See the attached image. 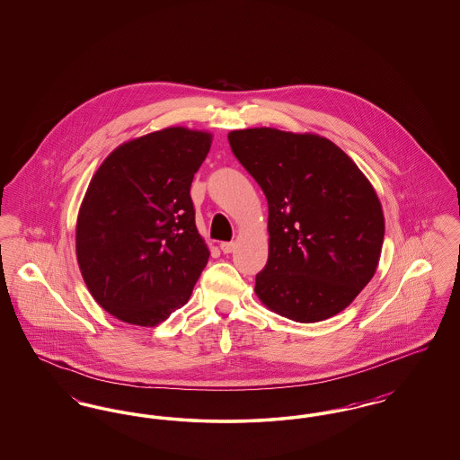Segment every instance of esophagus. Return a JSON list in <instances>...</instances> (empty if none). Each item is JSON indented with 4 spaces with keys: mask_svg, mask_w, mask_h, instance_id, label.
I'll list each match as a JSON object with an SVG mask.
<instances>
[{
    "mask_svg": "<svg viewBox=\"0 0 460 460\" xmlns=\"http://www.w3.org/2000/svg\"><path fill=\"white\" fill-rule=\"evenodd\" d=\"M234 248H236V243H234V241H224V243H220V250H222L224 253L234 252Z\"/></svg>",
    "mask_w": 460,
    "mask_h": 460,
    "instance_id": "1",
    "label": "esophagus"
}]
</instances>
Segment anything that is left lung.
Here are the masks:
<instances>
[{
  "mask_svg": "<svg viewBox=\"0 0 460 460\" xmlns=\"http://www.w3.org/2000/svg\"><path fill=\"white\" fill-rule=\"evenodd\" d=\"M227 139L269 205V259L255 278L257 296L296 323L336 315L379 262L385 217L371 182L317 134L253 128Z\"/></svg>",
  "mask_w": 460,
  "mask_h": 460,
  "instance_id": "left-lung-1",
  "label": "left lung"
}]
</instances>
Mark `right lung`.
<instances>
[{
  "instance_id": "add662e5",
  "label": "right lung",
  "mask_w": 460,
  "mask_h": 460,
  "mask_svg": "<svg viewBox=\"0 0 460 460\" xmlns=\"http://www.w3.org/2000/svg\"><path fill=\"white\" fill-rule=\"evenodd\" d=\"M212 134L167 128L115 148L89 182L75 252L93 298L152 328L184 305L208 262L190 195Z\"/></svg>"
}]
</instances>
